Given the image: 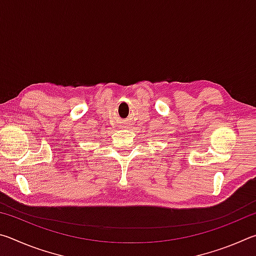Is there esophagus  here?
<instances>
[{"mask_svg":"<svg viewBox=\"0 0 256 256\" xmlns=\"http://www.w3.org/2000/svg\"><path fill=\"white\" fill-rule=\"evenodd\" d=\"M123 128H126V126H123Z\"/></svg>","mask_w":256,"mask_h":256,"instance_id":"1","label":"esophagus"}]
</instances>
